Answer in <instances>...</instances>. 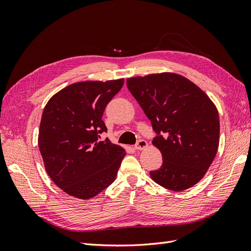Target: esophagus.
Instances as JSON below:
<instances>
[{
  "mask_svg": "<svg viewBox=\"0 0 251 251\" xmlns=\"http://www.w3.org/2000/svg\"><path fill=\"white\" fill-rule=\"evenodd\" d=\"M148 142L146 141V140H142V139H140V140H138V142L135 144L134 146V149L136 150V151H141V150H144V149H147L148 148Z\"/></svg>",
  "mask_w": 251,
  "mask_h": 251,
  "instance_id": "34e87169",
  "label": "esophagus"
}]
</instances>
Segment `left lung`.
I'll return each mask as SVG.
<instances>
[{
	"instance_id": "left-lung-1",
	"label": "left lung",
	"mask_w": 251,
	"mask_h": 251,
	"mask_svg": "<svg viewBox=\"0 0 251 251\" xmlns=\"http://www.w3.org/2000/svg\"><path fill=\"white\" fill-rule=\"evenodd\" d=\"M126 86L158 134L151 143L161 151L163 162L160 169L150 172L151 178L174 192L198 183L219 148L215 103L196 83L177 73L131 77Z\"/></svg>"
}]
</instances>
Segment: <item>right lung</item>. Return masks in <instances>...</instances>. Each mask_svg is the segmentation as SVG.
Wrapping results in <instances>:
<instances>
[{"label": "right lung", "mask_w": 251, "mask_h": 251, "mask_svg": "<svg viewBox=\"0 0 251 251\" xmlns=\"http://www.w3.org/2000/svg\"><path fill=\"white\" fill-rule=\"evenodd\" d=\"M124 81L74 82L45 105L37 139L45 170L69 196L91 199L116 179L126 150L100 134L107 131L103 111Z\"/></svg>", "instance_id": "add662e5"}]
</instances>
